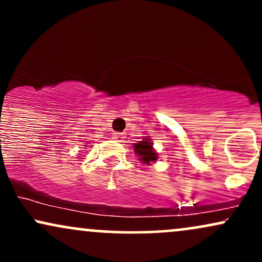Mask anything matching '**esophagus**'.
I'll use <instances>...</instances> for the list:
<instances>
[{
    "instance_id": "1",
    "label": "esophagus",
    "mask_w": 262,
    "mask_h": 262,
    "mask_svg": "<svg viewBox=\"0 0 262 262\" xmlns=\"http://www.w3.org/2000/svg\"><path fill=\"white\" fill-rule=\"evenodd\" d=\"M113 138L116 140H122V139H124V134H123V133H113Z\"/></svg>"
}]
</instances>
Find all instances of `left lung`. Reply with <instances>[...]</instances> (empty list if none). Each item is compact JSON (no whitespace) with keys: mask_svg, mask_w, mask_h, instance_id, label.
I'll list each match as a JSON object with an SVG mask.
<instances>
[{"mask_svg":"<svg viewBox=\"0 0 262 262\" xmlns=\"http://www.w3.org/2000/svg\"><path fill=\"white\" fill-rule=\"evenodd\" d=\"M134 151L137 152V155L140 156V160L146 165L158 160V154L155 152L154 148H152V143L149 139H144L134 144Z\"/></svg>","mask_w":262,"mask_h":262,"instance_id":"obj_1","label":"left lung"}]
</instances>
